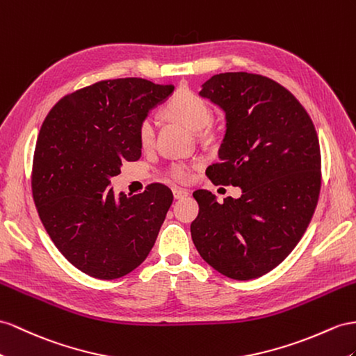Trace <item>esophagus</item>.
Wrapping results in <instances>:
<instances>
[{
	"label": "esophagus",
	"instance_id": "34e87169",
	"mask_svg": "<svg viewBox=\"0 0 356 356\" xmlns=\"http://www.w3.org/2000/svg\"><path fill=\"white\" fill-rule=\"evenodd\" d=\"M172 195H175L176 200L186 198L189 195V191L185 188H172Z\"/></svg>",
	"mask_w": 356,
	"mask_h": 356
}]
</instances>
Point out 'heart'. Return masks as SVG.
I'll return each mask as SVG.
<instances>
[{"mask_svg": "<svg viewBox=\"0 0 356 356\" xmlns=\"http://www.w3.org/2000/svg\"><path fill=\"white\" fill-rule=\"evenodd\" d=\"M165 114L186 129L193 132L203 131L211 123L212 111L204 99L188 88L177 90L165 105ZM154 136V124L150 117H145L138 126V141L141 147H150ZM170 175L172 179L184 181L188 179L189 171L185 165H172Z\"/></svg>", "mask_w": 356, "mask_h": 356, "instance_id": "1", "label": "heart"}]
</instances>
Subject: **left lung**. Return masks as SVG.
Masks as SVG:
<instances>
[{"instance_id":"obj_1","label":"left lung","mask_w":356,"mask_h":356,"mask_svg":"<svg viewBox=\"0 0 356 356\" xmlns=\"http://www.w3.org/2000/svg\"><path fill=\"white\" fill-rule=\"evenodd\" d=\"M200 96L225 113L215 185L242 189L224 203L198 189L191 236L200 256L233 280L277 268L302 238L321 193V147L314 124L287 88L247 72L213 75Z\"/></svg>"}]
</instances>
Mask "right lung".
I'll use <instances>...</instances> for the list:
<instances>
[{"label":"right lung","mask_w":356,"mask_h":356,"mask_svg":"<svg viewBox=\"0 0 356 356\" xmlns=\"http://www.w3.org/2000/svg\"><path fill=\"white\" fill-rule=\"evenodd\" d=\"M175 86L143 78L106 79L54 105L35 143L31 189L40 221L72 265L99 280L120 278L149 256L172 203L152 184L114 194L111 177L138 161V126Z\"/></svg>","instance_id":"1"}]
</instances>
